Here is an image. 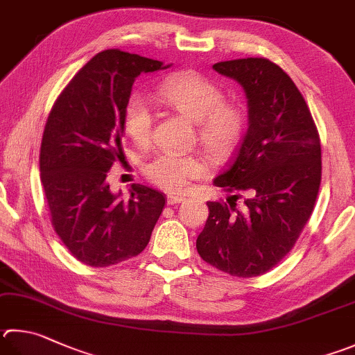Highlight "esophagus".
Segmentation results:
<instances>
[{
	"mask_svg": "<svg viewBox=\"0 0 355 355\" xmlns=\"http://www.w3.org/2000/svg\"><path fill=\"white\" fill-rule=\"evenodd\" d=\"M184 197L182 196H167V205H178V203H183L184 202Z\"/></svg>",
	"mask_w": 355,
	"mask_h": 355,
	"instance_id": "esophagus-1",
	"label": "esophagus"
}]
</instances>
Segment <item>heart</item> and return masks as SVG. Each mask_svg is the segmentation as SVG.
Here are the masks:
<instances>
[{"mask_svg":"<svg viewBox=\"0 0 355 355\" xmlns=\"http://www.w3.org/2000/svg\"><path fill=\"white\" fill-rule=\"evenodd\" d=\"M157 99L164 107L196 122V138L211 159L228 157L245 128L241 105L227 102L222 88L196 71L167 76L157 89ZM124 132L133 144L147 147L152 141L153 113L144 98L135 94L124 108ZM206 164L194 153H158L144 164V175L158 188L180 192L189 182L203 177Z\"/></svg>","mask_w":355,"mask_h":355,"instance_id":"heart-1","label":"heart"}]
</instances>
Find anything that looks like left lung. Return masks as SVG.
Segmentation results:
<instances>
[{
  "label": "left lung",
  "instance_id": "left-lung-1",
  "mask_svg": "<svg viewBox=\"0 0 355 355\" xmlns=\"http://www.w3.org/2000/svg\"><path fill=\"white\" fill-rule=\"evenodd\" d=\"M243 87L248 130L214 184L234 202H208L200 257L237 278L267 273L293 248L321 183V144L311 110L284 69L263 57L218 62ZM248 208L239 211L235 200Z\"/></svg>",
  "mask_w": 355,
  "mask_h": 355
}]
</instances>
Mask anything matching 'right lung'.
<instances>
[{
    "mask_svg": "<svg viewBox=\"0 0 355 355\" xmlns=\"http://www.w3.org/2000/svg\"><path fill=\"white\" fill-rule=\"evenodd\" d=\"M163 62L119 49L96 54L54 102L40 147V178L51 223L77 261L108 267L138 256L163 212V192L132 184L121 200L107 183L124 163V108L143 73Z\"/></svg>",
    "mask_w": 355,
    "mask_h": 355,
    "instance_id": "right-lung-1",
    "label": "right lung"
}]
</instances>
